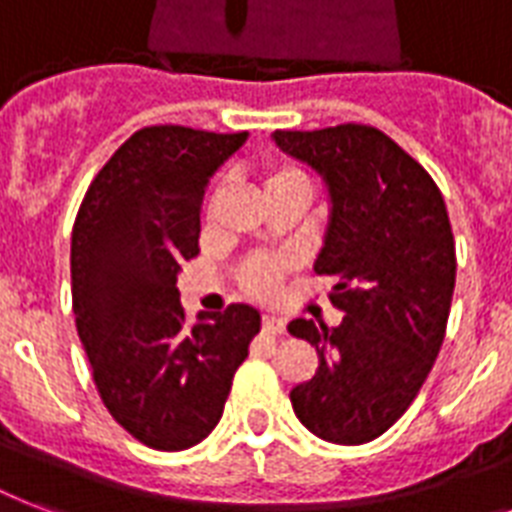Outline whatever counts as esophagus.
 Instances as JSON below:
<instances>
[{
	"label": "esophagus",
	"mask_w": 512,
	"mask_h": 512,
	"mask_svg": "<svg viewBox=\"0 0 512 512\" xmlns=\"http://www.w3.org/2000/svg\"><path fill=\"white\" fill-rule=\"evenodd\" d=\"M263 332L268 335H284V321L279 316H271V313H265L263 316Z\"/></svg>",
	"instance_id": "1"
}]
</instances>
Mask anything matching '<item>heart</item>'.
Segmentation results:
<instances>
[{"instance_id": "obj_1", "label": "heart", "mask_w": 512, "mask_h": 512, "mask_svg": "<svg viewBox=\"0 0 512 512\" xmlns=\"http://www.w3.org/2000/svg\"><path fill=\"white\" fill-rule=\"evenodd\" d=\"M263 188L265 193L281 191V188H305L311 191L308 172L300 170L292 162H271L263 170ZM289 268V260L284 257H255L249 260L239 273L241 287L247 289L252 297H273L281 289V279Z\"/></svg>"}]
</instances>
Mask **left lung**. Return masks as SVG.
<instances>
[{
	"label": "left lung",
	"mask_w": 512,
	"mask_h": 512,
	"mask_svg": "<svg viewBox=\"0 0 512 512\" xmlns=\"http://www.w3.org/2000/svg\"><path fill=\"white\" fill-rule=\"evenodd\" d=\"M281 151L324 177L332 215L319 276L337 281L340 327L295 319L319 369L289 398L305 428L332 444L382 436L436 364L452 308L457 255L444 196L396 140L369 124L276 130Z\"/></svg>",
	"instance_id": "left-lung-1"
}]
</instances>
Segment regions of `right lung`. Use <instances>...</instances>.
Listing matches in <instances>:
<instances>
[{
	"label": "right lung",
	"instance_id": "obj_1",
	"mask_svg": "<svg viewBox=\"0 0 512 512\" xmlns=\"http://www.w3.org/2000/svg\"><path fill=\"white\" fill-rule=\"evenodd\" d=\"M247 132L143 127L95 175L71 233L76 332L103 404L140 444L183 452L215 430L260 313L228 305L188 327L177 273L199 255L209 177Z\"/></svg>",
	"mask_w": 512,
	"mask_h": 512
}]
</instances>
